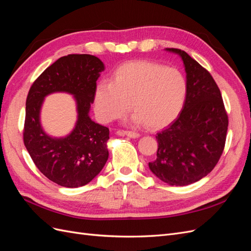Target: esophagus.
<instances>
[{"label":"esophagus","mask_w":251,"mask_h":251,"mask_svg":"<svg viewBox=\"0 0 251 251\" xmlns=\"http://www.w3.org/2000/svg\"><path fill=\"white\" fill-rule=\"evenodd\" d=\"M118 135H123V136H127L130 138H138L140 137V134L137 132H133V131H118Z\"/></svg>","instance_id":"obj_1"}]
</instances>
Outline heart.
<instances>
[{
	"instance_id": "1",
	"label": "heart",
	"mask_w": 251,
	"mask_h": 251,
	"mask_svg": "<svg viewBox=\"0 0 251 251\" xmlns=\"http://www.w3.org/2000/svg\"><path fill=\"white\" fill-rule=\"evenodd\" d=\"M187 81L176 68L136 60L117 68L111 82H100L94 95L95 113L101 123L123 119L131 109L135 123L158 128L170 125L183 110Z\"/></svg>"
}]
</instances>
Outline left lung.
<instances>
[{"label":"left lung","mask_w":251,"mask_h":251,"mask_svg":"<svg viewBox=\"0 0 251 251\" xmlns=\"http://www.w3.org/2000/svg\"><path fill=\"white\" fill-rule=\"evenodd\" d=\"M166 50L183 60L187 97L178 118L157 133V157L149 168L165 183L183 186L204 178L217 165L225 147L228 115L210 73L185 51Z\"/></svg>","instance_id":"1"}]
</instances>
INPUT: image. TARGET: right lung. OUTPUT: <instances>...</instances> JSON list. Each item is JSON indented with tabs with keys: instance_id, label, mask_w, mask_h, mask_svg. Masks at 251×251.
Here are the masks:
<instances>
[{
	"instance_id": "right-lung-1",
	"label": "right lung",
	"mask_w": 251,
	"mask_h": 251,
	"mask_svg": "<svg viewBox=\"0 0 251 251\" xmlns=\"http://www.w3.org/2000/svg\"><path fill=\"white\" fill-rule=\"evenodd\" d=\"M103 70L102 62L94 55L69 54L49 66L28 92L24 144L36 168L60 186L86 185L100 173L109 158V128L95 124L89 116L96 80ZM54 92L73 94L78 104L77 126L64 139L50 138L39 124L43 98Z\"/></svg>"
}]
</instances>
